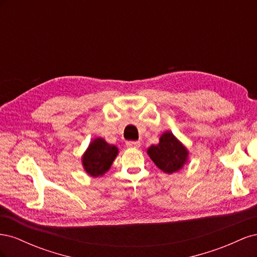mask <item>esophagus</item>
<instances>
[{"label":"esophagus","mask_w":257,"mask_h":257,"mask_svg":"<svg viewBox=\"0 0 257 257\" xmlns=\"http://www.w3.org/2000/svg\"><path fill=\"white\" fill-rule=\"evenodd\" d=\"M126 146L128 148H138V147H141V142L130 141V142H126Z\"/></svg>","instance_id":"esophagus-1"}]
</instances>
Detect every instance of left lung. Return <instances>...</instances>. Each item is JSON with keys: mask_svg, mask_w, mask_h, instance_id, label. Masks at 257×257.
<instances>
[{"mask_svg": "<svg viewBox=\"0 0 257 257\" xmlns=\"http://www.w3.org/2000/svg\"><path fill=\"white\" fill-rule=\"evenodd\" d=\"M147 153L161 170L173 174L180 170L188 162L189 151L170 132L160 137L158 145H152Z\"/></svg>", "mask_w": 257, "mask_h": 257, "instance_id": "1", "label": "left lung"}]
</instances>
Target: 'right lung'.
<instances>
[{
	"label": "right lung",
	"instance_id": "1",
	"mask_svg": "<svg viewBox=\"0 0 257 257\" xmlns=\"http://www.w3.org/2000/svg\"><path fill=\"white\" fill-rule=\"evenodd\" d=\"M118 152L115 146L107 144L103 138H95L82 155V166L92 177L103 176L110 168Z\"/></svg>",
	"mask_w": 257,
	"mask_h": 257
}]
</instances>
